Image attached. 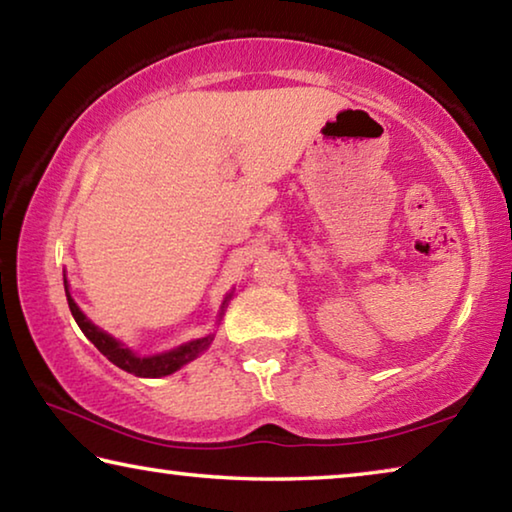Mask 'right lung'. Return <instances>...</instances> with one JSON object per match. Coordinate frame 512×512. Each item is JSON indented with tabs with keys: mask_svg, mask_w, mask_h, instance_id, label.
Masks as SVG:
<instances>
[{
	"mask_svg": "<svg viewBox=\"0 0 512 512\" xmlns=\"http://www.w3.org/2000/svg\"><path fill=\"white\" fill-rule=\"evenodd\" d=\"M63 280H65V293H67L69 311H72V316L76 320V325L81 327V332L88 336V339L94 343V348H97L103 354V357L115 363L117 368L131 372V375H135V377H167V375H171V372L183 368L185 363L194 361L198 354H203L207 348H210V343L214 341V334H210V336H203V339H196V341L178 345V348H173L169 352L151 354V357H140V354H135L131 348H126L124 343L117 341L115 336L103 332V329L94 325L92 320H88V316H85L83 311L79 309V305H76L74 298L69 296V287H67V277L65 275H63ZM230 298L232 296L228 293V296H225V300H223V305H221L219 320L223 318L225 307H228Z\"/></svg>",
	"mask_w": 512,
	"mask_h": 512,
	"instance_id": "obj_1",
	"label": "right lung"
}]
</instances>
